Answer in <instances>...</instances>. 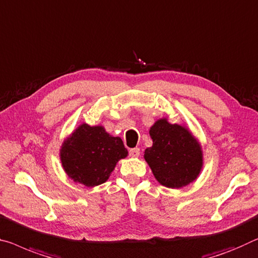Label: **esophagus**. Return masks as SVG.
I'll list each match as a JSON object with an SVG mask.
<instances>
[{"instance_id":"1","label":"esophagus","mask_w":258,"mask_h":258,"mask_svg":"<svg viewBox=\"0 0 258 258\" xmlns=\"http://www.w3.org/2000/svg\"><path fill=\"white\" fill-rule=\"evenodd\" d=\"M140 153H141V151H140V149H138V148H134V149H130L129 150L130 157H133V158L140 157Z\"/></svg>"}]
</instances>
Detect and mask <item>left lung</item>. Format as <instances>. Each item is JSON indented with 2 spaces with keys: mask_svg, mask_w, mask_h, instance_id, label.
Returning <instances> with one entry per match:
<instances>
[{
  "mask_svg": "<svg viewBox=\"0 0 258 258\" xmlns=\"http://www.w3.org/2000/svg\"><path fill=\"white\" fill-rule=\"evenodd\" d=\"M153 144L144 158L157 181L168 188H181L197 179L203 152L192 134L180 124L160 118L150 129Z\"/></svg>",
  "mask_w": 258,
  "mask_h": 258,
  "instance_id": "obj_1",
  "label": "left lung"
}]
</instances>
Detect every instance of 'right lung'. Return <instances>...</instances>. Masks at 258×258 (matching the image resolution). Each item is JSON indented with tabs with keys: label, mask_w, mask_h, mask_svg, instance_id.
<instances>
[{
	"label": "right lung",
	"mask_w": 258,
	"mask_h": 258,
	"mask_svg": "<svg viewBox=\"0 0 258 258\" xmlns=\"http://www.w3.org/2000/svg\"><path fill=\"white\" fill-rule=\"evenodd\" d=\"M128 151L120 137L106 133L104 126L83 123L63 142L60 150L63 169L71 180L86 187L104 183L116 162Z\"/></svg>",
	"instance_id": "add662e5"
}]
</instances>
